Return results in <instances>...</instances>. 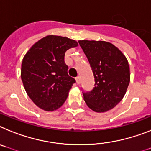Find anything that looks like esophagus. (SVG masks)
Returning <instances> with one entry per match:
<instances>
[{
	"mask_svg": "<svg viewBox=\"0 0 151 151\" xmlns=\"http://www.w3.org/2000/svg\"><path fill=\"white\" fill-rule=\"evenodd\" d=\"M76 81H77V83H78V84H80V83H81V77H80V76H78V77L76 78Z\"/></svg>",
	"mask_w": 151,
	"mask_h": 151,
	"instance_id": "34e87169",
	"label": "esophagus"
}]
</instances>
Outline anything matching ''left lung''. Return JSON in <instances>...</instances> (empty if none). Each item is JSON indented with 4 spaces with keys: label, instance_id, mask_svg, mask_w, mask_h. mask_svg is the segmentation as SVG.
I'll use <instances>...</instances> for the list:
<instances>
[{
    "label": "left lung",
    "instance_id": "obj_1",
    "mask_svg": "<svg viewBox=\"0 0 151 151\" xmlns=\"http://www.w3.org/2000/svg\"><path fill=\"white\" fill-rule=\"evenodd\" d=\"M94 77V87L83 100L97 113L111 110L123 99L130 83L128 61L114 44L103 40H79Z\"/></svg>",
    "mask_w": 151,
    "mask_h": 151
}]
</instances>
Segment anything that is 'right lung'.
<instances>
[{
	"label": "right lung",
	"mask_w": 151,
	"mask_h": 151,
	"mask_svg": "<svg viewBox=\"0 0 151 151\" xmlns=\"http://www.w3.org/2000/svg\"><path fill=\"white\" fill-rule=\"evenodd\" d=\"M78 45L66 37L48 35L27 52L21 64V80L27 95L38 107L54 111L64 104L76 82L68 75L65 52Z\"/></svg>",
	"instance_id": "add662e5"
}]
</instances>
